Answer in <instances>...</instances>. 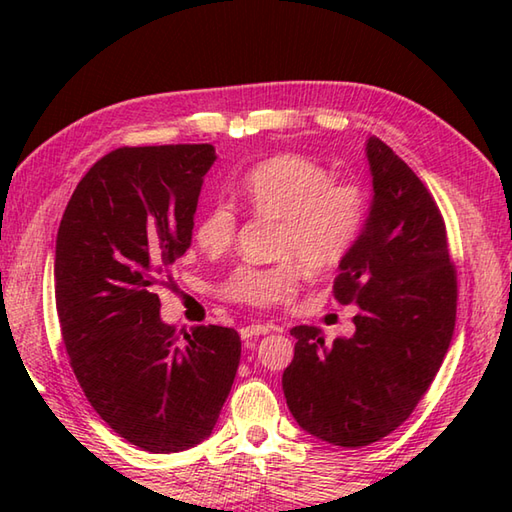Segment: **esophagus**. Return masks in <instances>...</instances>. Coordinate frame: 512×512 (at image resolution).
Returning <instances> with one entry per match:
<instances>
[{
	"mask_svg": "<svg viewBox=\"0 0 512 512\" xmlns=\"http://www.w3.org/2000/svg\"><path fill=\"white\" fill-rule=\"evenodd\" d=\"M268 332H270V325H266V323H250V325H244V328L239 330V334H242L244 341L255 339V336H262V334H268Z\"/></svg>",
	"mask_w": 512,
	"mask_h": 512,
	"instance_id": "obj_1",
	"label": "esophagus"
}]
</instances>
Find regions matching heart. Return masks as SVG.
Masks as SVG:
<instances>
[{
    "label": "heart",
    "instance_id": "obj_1",
    "mask_svg": "<svg viewBox=\"0 0 512 512\" xmlns=\"http://www.w3.org/2000/svg\"><path fill=\"white\" fill-rule=\"evenodd\" d=\"M246 204L275 217L277 255L273 266H239L224 281L222 295L253 308L286 303L299 288L301 268L330 270L350 255L367 220V195L354 182H334L319 162L281 154L250 167L242 178ZM237 213L228 202H213L195 222V242L211 253L233 244Z\"/></svg>",
    "mask_w": 512,
    "mask_h": 512
}]
</instances>
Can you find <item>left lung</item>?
I'll return each mask as SVG.
<instances>
[{
	"instance_id": "left-lung-1",
	"label": "left lung",
	"mask_w": 512,
	"mask_h": 512,
	"mask_svg": "<svg viewBox=\"0 0 512 512\" xmlns=\"http://www.w3.org/2000/svg\"><path fill=\"white\" fill-rule=\"evenodd\" d=\"M374 198L339 264L334 299L356 303V332L325 343L297 325L281 385L299 427L336 447H367L416 409L449 350L458 277L447 228L429 189L383 140L365 147Z\"/></svg>"
}]
</instances>
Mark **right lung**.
<instances>
[{
  "instance_id": "right-lung-1",
  "label": "right lung",
  "mask_w": 512,
  "mask_h": 512,
  "mask_svg": "<svg viewBox=\"0 0 512 512\" xmlns=\"http://www.w3.org/2000/svg\"><path fill=\"white\" fill-rule=\"evenodd\" d=\"M215 158L213 145L114 149L76 184L57 233L54 297L72 372L118 436L151 453L211 436L242 354L222 325H198L178 345L156 292L191 246Z\"/></svg>"
}]
</instances>
